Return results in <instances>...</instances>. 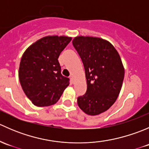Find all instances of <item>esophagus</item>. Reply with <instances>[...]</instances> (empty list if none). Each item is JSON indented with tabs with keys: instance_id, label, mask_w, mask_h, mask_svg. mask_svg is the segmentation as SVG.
Returning a JSON list of instances; mask_svg holds the SVG:
<instances>
[{
	"instance_id": "esophagus-1",
	"label": "esophagus",
	"mask_w": 149,
	"mask_h": 149,
	"mask_svg": "<svg viewBox=\"0 0 149 149\" xmlns=\"http://www.w3.org/2000/svg\"><path fill=\"white\" fill-rule=\"evenodd\" d=\"M70 80H71V81L73 83V75H70Z\"/></svg>"
}]
</instances>
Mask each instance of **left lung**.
I'll return each mask as SVG.
<instances>
[{
	"mask_svg": "<svg viewBox=\"0 0 149 149\" xmlns=\"http://www.w3.org/2000/svg\"><path fill=\"white\" fill-rule=\"evenodd\" d=\"M72 42L83 62L87 83L78 105L88 115H100L115 102L121 90L125 70L120 57L111 43L98 37L79 36Z\"/></svg>",
	"mask_w": 149,
	"mask_h": 149,
	"instance_id": "8db88e82",
	"label": "left lung"
}]
</instances>
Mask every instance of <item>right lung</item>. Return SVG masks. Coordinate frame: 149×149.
Instances as JSON below:
<instances>
[{
    "mask_svg": "<svg viewBox=\"0 0 149 149\" xmlns=\"http://www.w3.org/2000/svg\"><path fill=\"white\" fill-rule=\"evenodd\" d=\"M71 40L65 36H47L29 46L22 55L19 78L22 89L37 107H47L59 100L69 85L61 74V52Z\"/></svg>",
    "mask_w": 149,
    "mask_h": 149,
    "instance_id": "right-lung-1",
    "label": "right lung"
}]
</instances>
